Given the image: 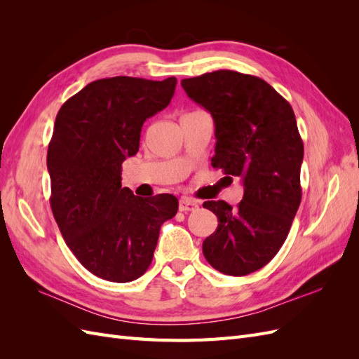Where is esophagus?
Returning <instances> with one entry per match:
<instances>
[{
  "mask_svg": "<svg viewBox=\"0 0 359 359\" xmlns=\"http://www.w3.org/2000/svg\"><path fill=\"white\" fill-rule=\"evenodd\" d=\"M178 208H180V211H182V212L194 211V210H198V202H194V201H191V199H189V198H182V199H180Z\"/></svg>",
  "mask_w": 359,
  "mask_h": 359,
  "instance_id": "obj_1",
  "label": "esophagus"
}]
</instances>
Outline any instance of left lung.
<instances>
[{
	"mask_svg": "<svg viewBox=\"0 0 359 359\" xmlns=\"http://www.w3.org/2000/svg\"><path fill=\"white\" fill-rule=\"evenodd\" d=\"M184 91L215 126L212 166L240 177L243 201H206L219 226L202 244L208 264L227 276L265 266L286 241L301 203L304 145L292 106L252 74L217 70L182 79Z\"/></svg>",
	"mask_w": 359,
	"mask_h": 359,
	"instance_id": "8db88e82",
	"label": "left lung"
}]
</instances>
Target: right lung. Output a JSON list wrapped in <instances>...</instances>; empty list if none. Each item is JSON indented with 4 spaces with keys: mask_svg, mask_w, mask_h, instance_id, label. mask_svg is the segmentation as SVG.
Listing matches in <instances>:
<instances>
[{
    "mask_svg": "<svg viewBox=\"0 0 359 359\" xmlns=\"http://www.w3.org/2000/svg\"><path fill=\"white\" fill-rule=\"evenodd\" d=\"M177 79L130 76L88 83L61 106L48 148L50 208L79 262L103 280L127 283L154 256L160 226L178 211L163 193L139 198L121 187V165L139 151L147 118L163 111Z\"/></svg>",
    "mask_w": 359,
    "mask_h": 359,
    "instance_id": "add662e5",
    "label": "right lung"
}]
</instances>
